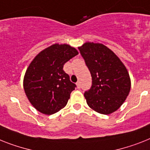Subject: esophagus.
Wrapping results in <instances>:
<instances>
[{"label":"esophagus","instance_id":"1","mask_svg":"<svg viewBox=\"0 0 150 150\" xmlns=\"http://www.w3.org/2000/svg\"><path fill=\"white\" fill-rule=\"evenodd\" d=\"M76 84V87H77V89H80V83L77 82Z\"/></svg>","mask_w":150,"mask_h":150}]
</instances>
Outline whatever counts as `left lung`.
I'll return each instance as SVG.
<instances>
[{"label":"left lung","mask_w":150,"mask_h":150,"mask_svg":"<svg viewBox=\"0 0 150 150\" xmlns=\"http://www.w3.org/2000/svg\"><path fill=\"white\" fill-rule=\"evenodd\" d=\"M92 76V86L84 93L90 108L101 114L117 110L129 95L131 81L120 58L102 44L86 42L78 47Z\"/></svg>","instance_id":"8db88e82"}]
</instances>
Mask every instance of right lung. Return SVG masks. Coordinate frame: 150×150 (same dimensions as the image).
Returning <instances> with one entry per match:
<instances>
[{"instance_id":"obj_1","label":"right lung","mask_w":150,"mask_h":150,"mask_svg":"<svg viewBox=\"0 0 150 150\" xmlns=\"http://www.w3.org/2000/svg\"><path fill=\"white\" fill-rule=\"evenodd\" d=\"M77 54L71 46L55 44L40 52L30 64L23 78V89L37 110L51 115L66 106L76 84L63 68Z\"/></svg>"}]
</instances>
